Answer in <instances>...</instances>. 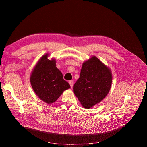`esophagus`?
Masks as SVG:
<instances>
[{
  "label": "esophagus",
  "mask_w": 147,
  "mask_h": 147,
  "mask_svg": "<svg viewBox=\"0 0 147 147\" xmlns=\"http://www.w3.org/2000/svg\"><path fill=\"white\" fill-rule=\"evenodd\" d=\"M70 85V87L72 88L73 87V85H74V81L73 80H70L69 82Z\"/></svg>",
  "instance_id": "obj_1"
}]
</instances>
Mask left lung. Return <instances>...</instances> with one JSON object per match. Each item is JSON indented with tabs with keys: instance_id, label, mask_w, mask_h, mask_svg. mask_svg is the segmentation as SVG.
<instances>
[{
	"instance_id": "1",
	"label": "left lung",
	"mask_w": 147,
	"mask_h": 147,
	"mask_svg": "<svg viewBox=\"0 0 147 147\" xmlns=\"http://www.w3.org/2000/svg\"><path fill=\"white\" fill-rule=\"evenodd\" d=\"M112 82L110 69L93 56L83 64L80 78L74 84V94L84 108L90 109L104 99Z\"/></svg>"
}]
</instances>
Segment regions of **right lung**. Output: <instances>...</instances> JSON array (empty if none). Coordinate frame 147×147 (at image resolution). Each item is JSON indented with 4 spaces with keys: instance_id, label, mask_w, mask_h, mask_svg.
Instances as JSON below:
<instances>
[{
    "instance_id": "right-lung-1",
    "label": "right lung",
    "mask_w": 147,
    "mask_h": 147,
    "mask_svg": "<svg viewBox=\"0 0 147 147\" xmlns=\"http://www.w3.org/2000/svg\"><path fill=\"white\" fill-rule=\"evenodd\" d=\"M48 55L43 56L34 67L30 83L40 99L47 104L57 100L64 91L70 88L63 74L56 67L55 59L49 60Z\"/></svg>"
}]
</instances>
